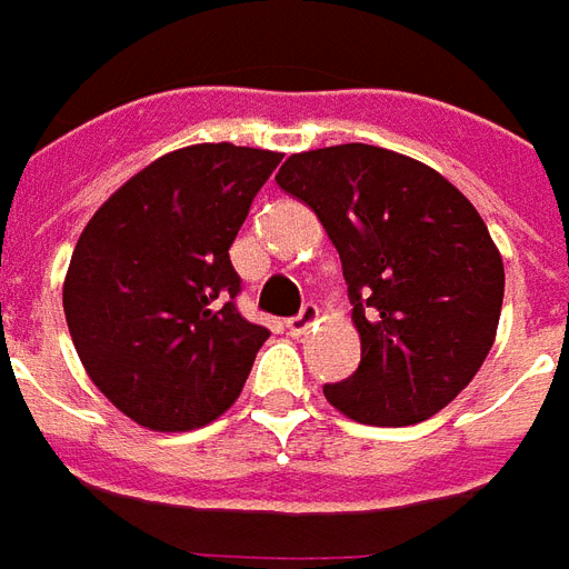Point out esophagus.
<instances>
[{
	"mask_svg": "<svg viewBox=\"0 0 569 569\" xmlns=\"http://www.w3.org/2000/svg\"><path fill=\"white\" fill-rule=\"evenodd\" d=\"M315 325H318V306H315V302H306L300 312L293 315V318H288V330L293 336L309 333Z\"/></svg>",
	"mask_w": 569,
	"mask_h": 569,
	"instance_id": "34e87169",
	"label": "esophagus"
}]
</instances>
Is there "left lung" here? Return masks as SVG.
<instances>
[{
    "instance_id": "1",
    "label": "left lung",
    "mask_w": 569,
    "mask_h": 569,
    "mask_svg": "<svg viewBox=\"0 0 569 569\" xmlns=\"http://www.w3.org/2000/svg\"><path fill=\"white\" fill-rule=\"evenodd\" d=\"M279 188L325 223L342 260L360 367L325 397L360 425L406 427L449 406L495 346L503 260L472 202L406 153H293Z\"/></svg>"
}]
</instances>
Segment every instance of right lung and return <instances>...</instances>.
Returning a JSON list of instances; mask_svg holds the SVG:
<instances>
[{
    "instance_id": "add662e5",
    "label": "right lung",
    "mask_w": 569,
    "mask_h": 569,
    "mask_svg": "<svg viewBox=\"0 0 569 569\" xmlns=\"http://www.w3.org/2000/svg\"><path fill=\"white\" fill-rule=\"evenodd\" d=\"M281 153L190 144L90 218L66 272L74 351L136 425L193 430L236 403L269 330L244 321L230 244Z\"/></svg>"
}]
</instances>
